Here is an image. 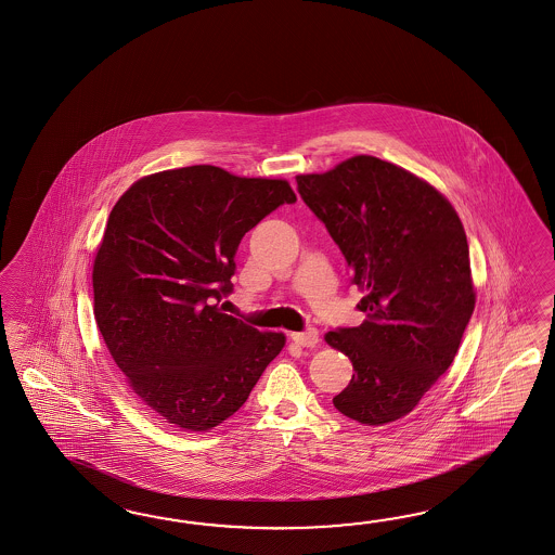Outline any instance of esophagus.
Wrapping results in <instances>:
<instances>
[{
  "mask_svg": "<svg viewBox=\"0 0 555 555\" xmlns=\"http://www.w3.org/2000/svg\"><path fill=\"white\" fill-rule=\"evenodd\" d=\"M292 340L296 341L298 346H304V348H312L320 340V334H318L315 327H308L306 332H294Z\"/></svg>",
  "mask_w": 555,
  "mask_h": 555,
  "instance_id": "1",
  "label": "esophagus"
}]
</instances>
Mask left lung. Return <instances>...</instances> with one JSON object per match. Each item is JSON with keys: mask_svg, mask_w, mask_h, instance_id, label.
<instances>
[{"mask_svg": "<svg viewBox=\"0 0 555 555\" xmlns=\"http://www.w3.org/2000/svg\"><path fill=\"white\" fill-rule=\"evenodd\" d=\"M296 181L364 292L366 320L326 334L354 366L332 402L369 427L398 421L453 364L475 310L463 223L435 186L370 155Z\"/></svg>", "mask_w": 555, "mask_h": 555, "instance_id": "obj_1", "label": "left lung"}]
</instances>
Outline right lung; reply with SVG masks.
Masks as SVG:
<instances>
[{"mask_svg": "<svg viewBox=\"0 0 555 555\" xmlns=\"http://www.w3.org/2000/svg\"><path fill=\"white\" fill-rule=\"evenodd\" d=\"M296 193L282 179L193 165L139 179L116 201L94 259V315L146 406L185 430L240 411L285 336L223 313L243 235Z\"/></svg>", "mask_w": 555, "mask_h": 555, "instance_id": "1", "label": "right lung"}]
</instances>
